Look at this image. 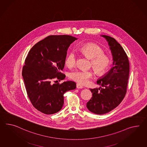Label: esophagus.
<instances>
[{
  "mask_svg": "<svg viewBox=\"0 0 147 147\" xmlns=\"http://www.w3.org/2000/svg\"><path fill=\"white\" fill-rule=\"evenodd\" d=\"M83 87L82 86H81V84H76V88H78V89H82Z\"/></svg>",
  "mask_w": 147,
  "mask_h": 147,
  "instance_id": "esophagus-1",
  "label": "esophagus"
}]
</instances>
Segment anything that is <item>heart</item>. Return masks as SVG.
<instances>
[{
  "instance_id": "heart-1",
  "label": "heart",
  "mask_w": 147,
  "mask_h": 147,
  "mask_svg": "<svg viewBox=\"0 0 147 147\" xmlns=\"http://www.w3.org/2000/svg\"><path fill=\"white\" fill-rule=\"evenodd\" d=\"M82 54L91 59L90 66L98 75L104 74L111 63L110 57L104 54L103 49L94 43H88L80 48ZM76 55L71 51L67 55L65 59L66 65L72 67L76 64ZM93 76V72L91 70H75L69 73V77L72 80L82 84H86L90 79Z\"/></svg>"
}]
</instances>
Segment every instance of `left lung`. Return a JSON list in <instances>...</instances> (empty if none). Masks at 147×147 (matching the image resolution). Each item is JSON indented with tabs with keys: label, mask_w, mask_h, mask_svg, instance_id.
Here are the masks:
<instances>
[{
	"label": "left lung",
	"mask_w": 147,
	"mask_h": 147,
	"mask_svg": "<svg viewBox=\"0 0 147 147\" xmlns=\"http://www.w3.org/2000/svg\"><path fill=\"white\" fill-rule=\"evenodd\" d=\"M108 42L113 56V67L98 79L97 84L103 88L90 89L92 97L86 107L94 114H104L117 107L125 96L129 80V59L119 43L109 36H101Z\"/></svg>",
	"instance_id": "8db88e82"
}]
</instances>
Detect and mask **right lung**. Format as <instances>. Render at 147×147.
I'll return each instance as SVG.
<instances>
[{"label": "right lung", "instance_id": "add662e5", "mask_svg": "<svg viewBox=\"0 0 147 147\" xmlns=\"http://www.w3.org/2000/svg\"><path fill=\"white\" fill-rule=\"evenodd\" d=\"M77 39L68 35L49 36L29 51L22 74L29 99L42 113L53 114L61 111L65 92L76 88L73 81L53 84L51 81L63 80L66 77L61 71L64 67L67 51Z\"/></svg>", "mask_w": 147, "mask_h": 147}]
</instances>
